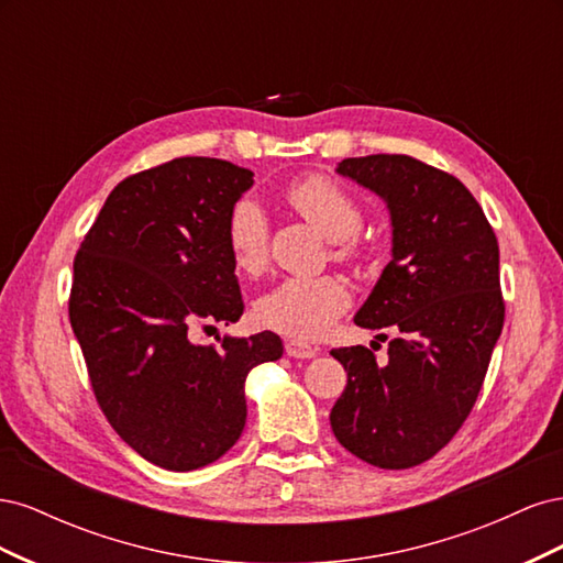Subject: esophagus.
<instances>
[{
    "label": "esophagus",
    "mask_w": 563,
    "mask_h": 563,
    "mask_svg": "<svg viewBox=\"0 0 563 563\" xmlns=\"http://www.w3.org/2000/svg\"><path fill=\"white\" fill-rule=\"evenodd\" d=\"M286 354L294 356V360H312L317 354V347L308 345V343H300V340H286Z\"/></svg>",
    "instance_id": "obj_1"
}]
</instances>
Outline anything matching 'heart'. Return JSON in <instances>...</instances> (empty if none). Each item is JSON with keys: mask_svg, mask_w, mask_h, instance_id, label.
<instances>
[{"mask_svg": "<svg viewBox=\"0 0 563 563\" xmlns=\"http://www.w3.org/2000/svg\"><path fill=\"white\" fill-rule=\"evenodd\" d=\"M286 201L310 223L333 240V258L352 263L362 255L356 240L364 223V209L343 185L331 176L312 174L286 187ZM225 242L236 272L261 275L267 265L269 225L265 209L253 197L236 199L225 220ZM350 305V288L335 275L286 277L253 305V317L263 329L296 340H312L327 333Z\"/></svg>", "mask_w": 563, "mask_h": 563, "instance_id": "1", "label": "heart"}]
</instances>
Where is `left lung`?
<instances>
[{
	"label": "left lung",
	"instance_id": "obj_1",
	"mask_svg": "<svg viewBox=\"0 0 563 563\" xmlns=\"http://www.w3.org/2000/svg\"><path fill=\"white\" fill-rule=\"evenodd\" d=\"M335 172L387 201L391 261L354 323L395 338L385 364L364 345L331 350L347 371L331 430L364 463L406 470L444 449L479 397L505 321L500 249L479 201L441 168L368 155Z\"/></svg>",
	"mask_w": 563,
	"mask_h": 563
}]
</instances>
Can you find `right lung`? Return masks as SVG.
Segmentation results:
<instances>
[{"instance_id": "add662e5", "label": "right lung", "mask_w": 563, "mask_h": 563, "mask_svg": "<svg viewBox=\"0 0 563 563\" xmlns=\"http://www.w3.org/2000/svg\"><path fill=\"white\" fill-rule=\"evenodd\" d=\"M253 172L178 157L119 183L75 255L67 310L100 411L152 465L199 470L246 424L249 371L277 362V333L192 343V329L244 312L225 242Z\"/></svg>"}]
</instances>
